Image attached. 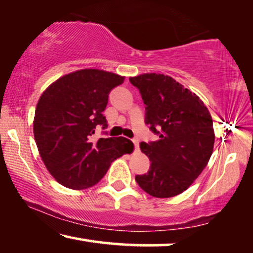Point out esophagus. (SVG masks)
I'll use <instances>...</instances> for the list:
<instances>
[{
	"instance_id": "obj_1",
	"label": "esophagus",
	"mask_w": 253,
	"mask_h": 253,
	"mask_svg": "<svg viewBox=\"0 0 253 253\" xmlns=\"http://www.w3.org/2000/svg\"><path fill=\"white\" fill-rule=\"evenodd\" d=\"M132 142H133V145H134V150L139 151V140L133 139V140H132Z\"/></svg>"
}]
</instances>
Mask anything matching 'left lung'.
I'll list each match as a JSON object with an SVG mask.
<instances>
[{
	"instance_id": "1",
	"label": "left lung",
	"mask_w": 253,
	"mask_h": 253,
	"mask_svg": "<svg viewBox=\"0 0 253 253\" xmlns=\"http://www.w3.org/2000/svg\"><path fill=\"white\" fill-rule=\"evenodd\" d=\"M130 83L146 105V124L159 137L140 142L151 164L135 181L153 197L177 196L200 175L211 156V115L199 97L169 76L146 73L130 78Z\"/></svg>"
}]
</instances>
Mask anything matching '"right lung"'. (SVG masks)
<instances>
[{
  "instance_id": "right-lung-1",
  "label": "right lung",
  "mask_w": 253,
  "mask_h": 253,
  "mask_svg": "<svg viewBox=\"0 0 253 253\" xmlns=\"http://www.w3.org/2000/svg\"><path fill=\"white\" fill-rule=\"evenodd\" d=\"M123 81L114 73L84 69L60 78L42 92L35 112L34 135L46 169L60 184L90 188L114 159L133 150L126 138L94 139L96 127L107 129L103 112L108 95Z\"/></svg>"
}]
</instances>
